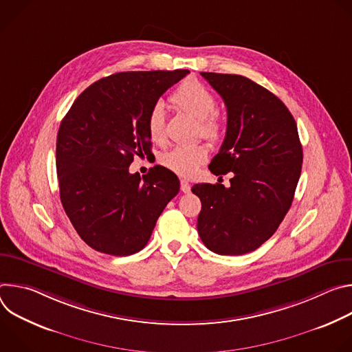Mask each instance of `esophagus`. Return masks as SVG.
<instances>
[{"label": "esophagus", "mask_w": 352, "mask_h": 352, "mask_svg": "<svg viewBox=\"0 0 352 352\" xmlns=\"http://www.w3.org/2000/svg\"><path fill=\"white\" fill-rule=\"evenodd\" d=\"M181 190H182L184 193H189V192H190V185H189L188 181H185V179L181 181Z\"/></svg>", "instance_id": "obj_1"}]
</instances>
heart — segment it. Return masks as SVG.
Here are the masks:
<instances>
[{"label": "heart", "instance_id": "b5f03b06", "mask_svg": "<svg viewBox=\"0 0 352 352\" xmlns=\"http://www.w3.org/2000/svg\"><path fill=\"white\" fill-rule=\"evenodd\" d=\"M170 100L177 109L199 121V132L202 136L209 140H217L221 136L223 122L216 114L217 98L205 85L197 80H186L171 94ZM146 128L153 142H164L166 113L162 103H156L147 113ZM208 157L209 150L205 144H179L163 153L160 163L181 177H192Z\"/></svg>", "mask_w": 352, "mask_h": 352}]
</instances>
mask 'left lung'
<instances>
[{"label": "left lung", "instance_id": "8db88e82", "mask_svg": "<svg viewBox=\"0 0 352 352\" xmlns=\"http://www.w3.org/2000/svg\"><path fill=\"white\" fill-rule=\"evenodd\" d=\"M223 97L227 132L209 168L231 173L230 186L196 184L202 202L197 232L219 255L258 249L291 208L302 168V146L294 117L281 100L241 75L200 72Z\"/></svg>", "mask_w": 352, "mask_h": 352}]
</instances>
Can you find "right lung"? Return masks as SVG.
<instances>
[{
	"instance_id": "add662e5",
	"label": "right lung",
	"mask_w": 352,
	"mask_h": 352,
	"mask_svg": "<svg viewBox=\"0 0 352 352\" xmlns=\"http://www.w3.org/2000/svg\"><path fill=\"white\" fill-rule=\"evenodd\" d=\"M188 69L118 72L83 90L61 121L57 175L63 208L97 252L128 256L143 249L179 190L177 175L155 166L131 174L133 156L150 152L147 113Z\"/></svg>"
}]
</instances>
